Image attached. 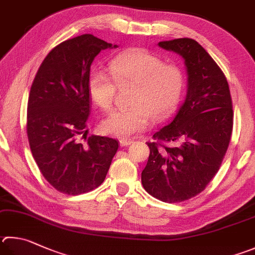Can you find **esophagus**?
<instances>
[{"mask_svg":"<svg viewBox=\"0 0 255 255\" xmlns=\"http://www.w3.org/2000/svg\"><path fill=\"white\" fill-rule=\"evenodd\" d=\"M119 142H120V146H122V147H126L128 145H130V143H132V140H130V139H120Z\"/></svg>","mask_w":255,"mask_h":255,"instance_id":"1","label":"esophagus"}]
</instances>
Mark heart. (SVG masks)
Listing matches in <instances>:
<instances>
[{
	"label": "heart",
	"instance_id": "heart-1",
	"mask_svg": "<svg viewBox=\"0 0 255 255\" xmlns=\"http://www.w3.org/2000/svg\"><path fill=\"white\" fill-rule=\"evenodd\" d=\"M118 87L135 86L128 110H115L101 123L107 135L130 137L161 122L177 107L185 87V73L175 63H165L159 55L146 49H131L118 54L109 66ZM114 82V83H115ZM103 71L91 72L88 79L90 98L100 109L109 110L114 104L116 85Z\"/></svg>",
	"mask_w": 255,
	"mask_h": 255
}]
</instances>
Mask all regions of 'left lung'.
Listing matches in <instances>:
<instances>
[{
  "mask_svg": "<svg viewBox=\"0 0 255 255\" xmlns=\"http://www.w3.org/2000/svg\"><path fill=\"white\" fill-rule=\"evenodd\" d=\"M158 45L184 59L187 94L173 117L152 133V141H147L150 154L141 184L157 200L179 203L204 191L219 172L232 135V98L223 71L195 40Z\"/></svg>",
  "mask_w": 255,
  "mask_h": 255,
  "instance_id": "obj_1",
  "label": "left lung"
}]
</instances>
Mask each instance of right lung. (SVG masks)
I'll use <instances>...</instances> for the list:
<instances>
[{
	"mask_svg": "<svg viewBox=\"0 0 255 255\" xmlns=\"http://www.w3.org/2000/svg\"><path fill=\"white\" fill-rule=\"evenodd\" d=\"M108 48L117 45L92 34L63 41L45 57L31 86L26 132L32 155L43 177L68 195L100 186L118 150V140L86 130L90 67Z\"/></svg>",
	"mask_w": 255,
	"mask_h": 255,
	"instance_id": "obj_1",
	"label": "right lung"
}]
</instances>
